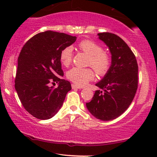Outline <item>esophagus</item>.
Here are the masks:
<instances>
[{
  "label": "esophagus",
  "instance_id": "34e87169",
  "mask_svg": "<svg viewBox=\"0 0 157 157\" xmlns=\"http://www.w3.org/2000/svg\"><path fill=\"white\" fill-rule=\"evenodd\" d=\"M71 88H72L73 89H82V88L80 87V86H76V85H75V84H72V85H71Z\"/></svg>",
  "mask_w": 157,
  "mask_h": 157
}]
</instances>
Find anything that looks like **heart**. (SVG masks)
Listing matches in <instances>:
<instances>
[{
	"label": "heart",
	"instance_id": "1",
	"mask_svg": "<svg viewBox=\"0 0 157 157\" xmlns=\"http://www.w3.org/2000/svg\"><path fill=\"white\" fill-rule=\"evenodd\" d=\"M78 48L89 56L88 66H91L97 74L105 75L111 67V60L110 56L103 52L100 45L89 40H84L78 44ZM73 58V49L67 46L61 51L60 60L63 65L68 66ZM68 80L78 86H83L94 79V72L91 68H72L67 72Z\"/></svg>",
	"mask_w": 157,
	"mask_h": 157
}]
</instances>
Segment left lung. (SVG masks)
Instances as JSON below:
<instances>
[{
  "label": "left lung",
  "instance_id": "8db88e82",
  "mask_svg": "<svg viewBox=\"0 0 157 157\" xmlns=\"http://www.w3.org/2000/svg\"><path fill=\"white\" fill-rule=\"evenodd\" d=\"M98 36L109 48L111 65L96 84L103 91H95L86 107L97 119L109 121L125 112L134 100L138 87V65L134 54L119 36L110 32Z\"/></svg>",
  "mask_w": 157,
  "mask_h": 157
}]
</instances>
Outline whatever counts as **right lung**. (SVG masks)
<instances>
[{
	"label": "right lung",
	"instance_id": "right-lung-1",
	"mask_svg": "<svg viewBox=\"0 0 157 157\" xmlns=\"http://www.w3.org/2000/svg\"><path fill=\"white\" fill-rule=\"evenodd\" d=\"M75 36L53 31L37 34L25 44L17 59L15 87L24 109L39 120H48L62 107L71 89L63 76L60 53ZM59 82L54 88L50 83Z\"/></svg>",
	"mask_w": 157,
	"mask_h": 157
}]
</instances>
